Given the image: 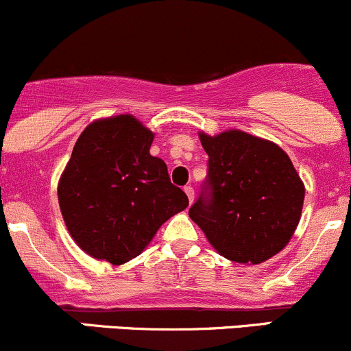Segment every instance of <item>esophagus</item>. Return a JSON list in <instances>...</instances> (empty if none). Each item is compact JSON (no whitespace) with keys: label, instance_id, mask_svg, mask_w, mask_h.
<instances>
[{"label":"esophagus","instance_id":"1","mask_svg":"<svg viewBox=\"0 0 351 351\" xmlns=\"http://www.w3.org/2000/svg\"><path fill=\"white\" fill-rule=\"evenodd\" d=\"M183 190H185V193H186V197H188V202H190V204H193V198H195V191H193V188H191L190 185H188V186L183 188Z\"/></svg>","mask_w":351,"mask_h":351}]
</instances>
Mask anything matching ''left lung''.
<instances>
[{"label":"left lung","mask_w":351,"mask_h":351,"mask_svg":"<svg viewBox=\"0 0 351 351\" xmlns=\"http://www.w3.org/2000/svg\"><path fill=\"white\" fill-rule=\"evenodd\" d=\"M198 138L208 154L210 197L198 198L188 215L225 259L265 263L301 219L304 183L293 161L276 143L239 129Z\"/></svg>","instance_id":"left-lung-1"}]
</instances>
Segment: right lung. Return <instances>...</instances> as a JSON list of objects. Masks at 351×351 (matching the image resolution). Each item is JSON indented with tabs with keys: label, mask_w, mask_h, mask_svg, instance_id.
I'll return each mask as SVG.
<instances>
[{
	"label": "right lung",
	"mask_w": 351,
	"mask_h": 351,
	"mask_svg": "<svg viewBox=\"0 0 351 351\" xmlns=\"http://www.w3.org/2000/svg\"><path fill=\"white\" fill-rule=\"evenodd\" d=\"M153 139L141 121L119 114L88 124L73 146L58 180V205L70 237L94 259H134L188 206L165 161L149 154Z\"/></svg>",
	"instance_id": "add662e5"
}]
</instances>
